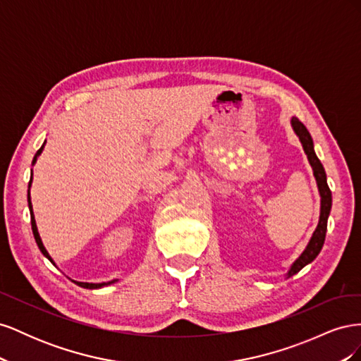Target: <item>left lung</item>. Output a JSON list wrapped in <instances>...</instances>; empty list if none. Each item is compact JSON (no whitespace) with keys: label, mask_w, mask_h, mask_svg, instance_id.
Instances as JSON below:
<instances>
[{"label":"left lung","mask_w":361,"mask_h":361,"mask_svg":"<svg viewBox=\"0 0 361 361\" xmlns=\"http://www.w3.org/2000/svg\"><path fill=\"white\" fill-rule=\"evenodd\" d=\"M290 126L293 129V133L297 134V137L300 138L302 149H304V154L307 155L309 164L312 166L313 176L316 179V185H318V191L321 195V212H319L318 226H316L307 247L304 248V251L298 256V259L290 265L289 271L286 272V277H292L293 274H297L298 271H301L305 265H309L310 262H313L316 259V256L319 255V251L322 250V245L325 241L326 221H329L330 211H331V191L329 188V183H326V174H325L324 166L321 164L319 158L314 154L312 135L309 134L307 128H305L297 117L290 118Z\"/></svg>","instance_id":"1"}]
</instances>
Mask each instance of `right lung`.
Wrapping results in <instances>:
<instances>
[{"label": "right lung", "instance_id": "1", "mask_svg": "<svg viewBox=\"0 0 361 361\" xmlns=\"http://www.w3.org/2000/svg\"><path fill=\"white\" fill-rule=\"evenodd\" d=\"M45 145H47V141H45V143L42 145V147L37 150V154L35 155V158H32V166H35V164H36V161H37L39 155L42 154V150H43V147H45ZM31 182H32V169H31V178H30V183H28V194H27V199H28V207H30V215H31V228H32V235H35V239H36V244H37L39 250L42 251V255L45 256L48 260H51L52 264H54V260H52V257L49 256V253L47 251L45 245H43V243H42V238H40L39 231H37L36 218H35V212H32V204H31V195H30V187H31ZM54 265H56V264H54ZM116 281H118V280H111V281H106V283H105V281H104V283H84V281H75V283H76V285H78V286L85 288V289H99V288H104V286H110V285H113V283H116Z\"/></svg>", "mask_w": 361, "mask_h": 361}]
</instances>
